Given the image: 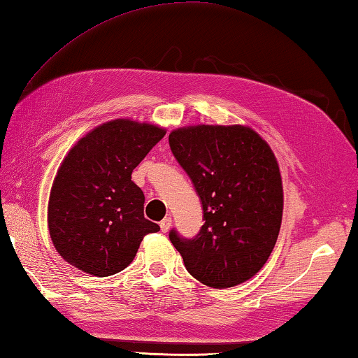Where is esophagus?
I'll list each match as a JSON object with an SVG mask.
<instances>
[{
    "mask_svg": "<svg viewBox=\"0 0 358 358\" xmlns=\"http://www.w3.org/2000/svg\"><path fill=\"white\" fill-rule=\"evenodd\" d=\"M159 227H161V231L162 233H167L169 230H171V227H172V219L171 217H164L159 222Z\"/></svg>",
    "mask_w": 358,
    "mask_h": 358,
    "instance_id": "1",
    "label": "esophagus"
}]
</instances>
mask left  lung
Wrapping results in <instances>:
<instances>
[{"label":"left lung","mask_w":358,"mask_h":358,"mask_svg":"<svg viewBox=\"0 0 358 358\" xmlns=\"http://www.w3.org/2000/svg\"><path fill=\"white\" fill-rule=\"evenodd\" d=\"M173 157L203 206L194 239L171 231L186 269L211 288L252 278L274 250L283 216L282 175L274 152L245 125H191L169 134Z\"/></svg>","instance_id":"8db88e82"}]
</instances>
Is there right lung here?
Returning a JSON list of instances; mask_svg holds the SVG:
<instances>
[{
    "label": "right lung",
    "mask_w": 358,
    "mask_h": 358,
    "mask_svg": "<svg viewBox=\"0 0 358 358\" xmlns=\"http://www.w3.org/2000/svg\"><path fill=\"white\" fill-rule=\"evenodd\" d=\"M166 128L133 119L101 123L70 148L53 180L48 231L57 253L95 277L133 262L159 225L144 217V192L133 169L164 138Z\"/></svg>",
    "instance_id": "1"
}]
</instances>
